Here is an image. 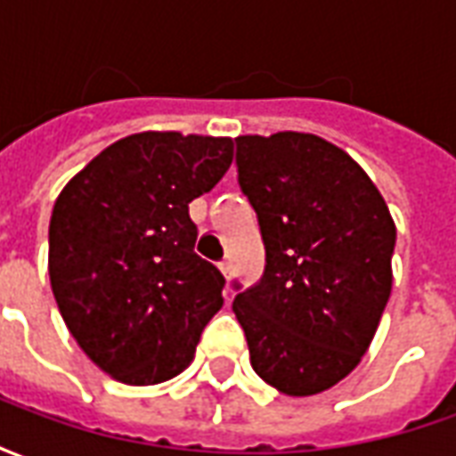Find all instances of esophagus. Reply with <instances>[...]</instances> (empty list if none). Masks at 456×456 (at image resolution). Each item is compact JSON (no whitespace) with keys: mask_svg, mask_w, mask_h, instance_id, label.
Here are the masks:
<instances>
[{"mask_svg":"<svg viewBox=\"0 0 456 456\" xmlns=\"http://www.w3.org/2000/svg\"><path fill=\"white\" fill-rule=\"evenodd\" d=\"M219 271H222V276L227 278H232V261H222V264H219Z\"/></svg>","mask_w":456,"mask_h":456,"instance_id":"1","label":"esophagus"}]
</instances>
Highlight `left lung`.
I'll list each match as a JSON object with an SVG mask.
<instances>
[{
    "mask_svg": "<svg viewBox=\"0 0 456 456\" xmlns=\"http://www.w3.org/2000/svg\"><path fill=\"white\" fill-rule=\"evenodd\" d=\"M239 185L266 247L261 283L234 297L254 371L286 395L346 379L393 286L395 222L366 170L315 134L237 136Z\"/></svg>",
    "mask_w": 456,
    "mask_h": 456,
    "instance_id": "1",
    "label": "left lung"
}]
</instances>
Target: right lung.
Here are the masks:
<instances>
[{
	"label": "right lung",
	"mask_w": 456,
	"mask_h": 456,
	"mask_svg": "<svg viewBox=\"0 0 456 456\" xmlns=\"http://www.w3.org/2000/svg\"><path fill=\"white\" fill-rule=\"evenodd\" d=\"M234 159L229 136L141 131L68 180L48 229V276L65 325L114 381L185 371L224 305V276L195 254L188 205Z\"/></svg>",
	"instance_id": "1"
}]
</instances>
